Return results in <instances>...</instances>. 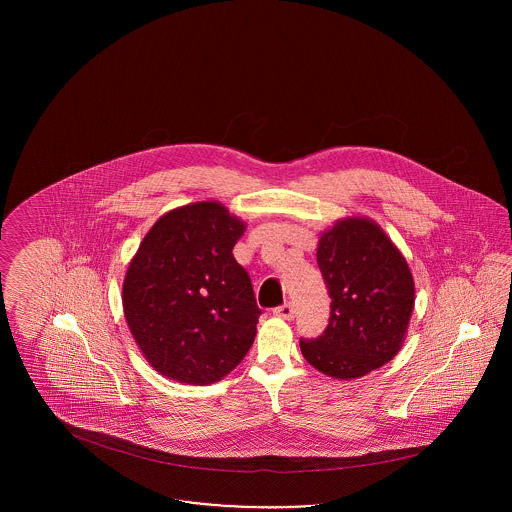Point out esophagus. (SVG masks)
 <instances>
[{"label":"esophagus","mask_w":512,"mask_h":512,"mask_svg":"<svg viewBox=\"0 0 512 512\" xmlns=\"http://www.w3.org/2000/svg\"><path fill=\"white\" fill-rule=\"evenodd\" d=\"M274 315L284 318V320H292L295 317V309H293L292 303H284L278 309H274Z\"/></svg>","instance_id":"34e87169"}]
</instances>
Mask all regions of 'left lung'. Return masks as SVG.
<instances>
[{"label":"left lung","instance_id":"left-lung-1","mask_svg":"<svg viewBox=\"0 0 512 512\" xmlns=\"http://www.w3.org/2000/svg\"><path fill=\"white\" fill-rule=\"evenodd\" d=\"M330 322L317 340H301L305 361L334 380H353L401 351L414 309V280L403 253L380 224L345 217L318 238Z\"/></svg>","mask_w":512,"mask_h":512}]
</instances>
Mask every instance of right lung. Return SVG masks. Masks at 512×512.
<instances>
[{"label": "right lung", "mask_w": 512, "mask_h": 512, "mask_svg": "<svg viewBox=\"0 0 512 512\" xmlns=\"http://www.w3.org/2000/svg\"><path fill=\"white\" fill-rule=\"evenodd\" d=\"M245 228L219 201L176 207L149 228L126 268V324L165 378L215 384L253 345L261 309L232 255Z\"/></svg>", "instance_id": "add662e5"}]
</instances>
